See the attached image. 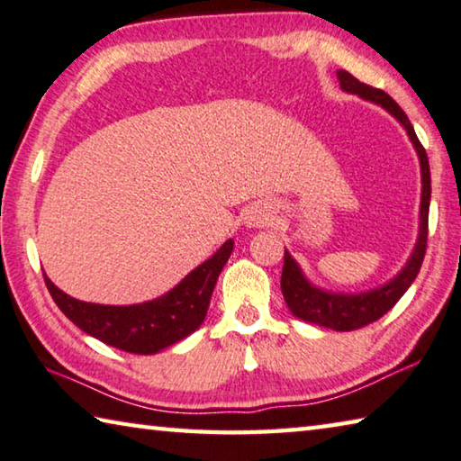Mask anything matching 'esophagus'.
<instances>
[{"instance_id": "1", "label": "esophagus", "mask_w": 461, "mask_h": 461, "mask_svg": "<svg viewBox=\"0 0 461 461\" xmlns=\"http://www.w3.org/2000/svg\"><path fill=\"white\" fill-rule=\"evenodd\" d=\"M245 224L249 226V229H259V226H266L269 224L271 216L266 210V206H261V203H255V206H251L245 212Z\"/></svg>"}]
</instances>
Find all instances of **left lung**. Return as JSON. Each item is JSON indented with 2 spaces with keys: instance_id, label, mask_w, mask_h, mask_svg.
<instances>
[{
  "instance_id": "8db88e82",
  "label": "left lung",
  "mask_w": 461,
  "mask_h": 461,
  "mask_svg": "<svg viewBox=\"0 0 461 461\" xmlns=\"http://www.w3.org/2000/svg\"><path fill=\"white\" fill-rule=\"evenodd\" d=\"M339 86L343 92L359 95L361 100L372 102L388 112L396 122L401 124L417 150L420 165V206H419V235L414 243L409 259L398 274L378 288H369L364 292H330L319 288V285L308 280L300 263L292 258L288 249L284 253V269H282V294L290 312L298 316L300 321L319 324L324 329L333 330H356L366 324L382 319L398 300L404 296V292L411 288V284L417 277L422 266L427 249V222H429V203H431V171H429V159L425 149L417 139V132L411 124L409 116L404 114L388 94L382 89L369 87L366 83L357 81L351 73L343 69L337 71Z\"/></svg>"
}]
</instances>
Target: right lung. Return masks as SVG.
<instances>
[{
	"mask_svg": "<svg viewBox=\"0 0 461 461\" xmlns=\"http://www.w3.org/2000/svg\"><path fill=\"white\" fill-rule=\"evenodd\" d=\"M235 240L224 245L169 292L140 304H95L83 302L59 290L44 274V282L55 304L83 333L116 349L139 356H155L184 341L206 319L210 298L222 267L229 261Z\"/></svg>",
	"mask_w": 461,
	"mask_h": 461,
	"instance_id": "obj_1",
	"label": "right lung"
}]
</instances>
